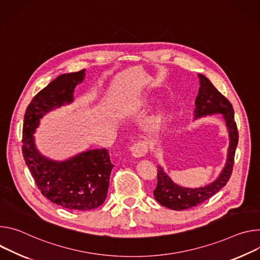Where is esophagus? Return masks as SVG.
<instances>
[{
	"label": "esophagus",
	"mask_w": 260,
	"mask_h": 260,
	"mask_svg": "<svg viewBox=\"0 0 260 260\" xmlns=\"http://www.w3.org/2000/svg\"><path fill=\"white\" fill-rule=\"evenodd\" d=\"M149 151V147L148 143L143 140H140L132 146L131 148V153L134 157L138 158V157H143Z\"/></svg>",
	"instance_id": "esophagus-1"
}]
</instances>
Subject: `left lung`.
Segmentation results:
<instances>
[{"instance_id": "8db88e82", "label": "left lung", "mask_w": 260, "mask_h": 260, "mask_svg": "<svg viewBox=\"0 0 260 260\" xmlns=\"http://www.w3.org/2000/svg\"><path fill=\"white\" fill-rule=\"evenodd\" d=\"M198 77L200 88L195 100V119L208 114L222 113L230 138L228 157L224 169L216 181L208 186L195 189L178 186L170 180L161 166L157 167V186L154 190L155 199L163 207L175 211L187 210L203 204L227 184L233 174L235 154L239 142V132L237 123L235 122V111L232 103L215 88L206 76L199 74Z\"/></svg>"}]
</instances>
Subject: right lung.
Masks as SVG:
<instances>
[{
    "instance_id": "1",
    "label": "right lung",
    "mask_w": 260,
    "mask_h": 260,
    "mask_svg": "<svg viewBox=\"0 0 260 260\" xmlns=\"http://www.w3.org/2000/svg\"><path fill=\"white\" fill-rule=\"evenodd\" d=\"M84 71L57 76L36 94L27 105L22 127L23 159L38 189L51 203L74 211L93 210L104 203L113 167L108 150H91L55 162L39 154L33 133L43 114L73 101L74 88Z\"/></svg>"
}]
</instances>
